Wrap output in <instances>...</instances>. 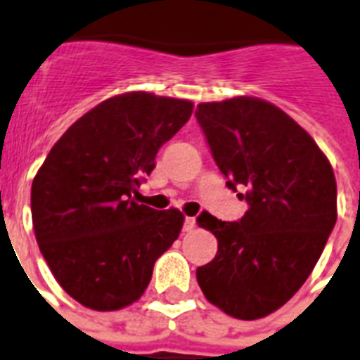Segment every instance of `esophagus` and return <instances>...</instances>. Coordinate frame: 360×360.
Returning a JSON list of instances; mask_svg holds the SVG:
<instances>
[{
	"instance_id": "34e87169",
	"label": "esophagus",
	"mask_w": 360,
	"mask_h": 360,
	"mask_svg": "<svg viewBox=\"0 0 360 360\" xmlns=\"http://www.w3.org/2000/svg\"><path fill=\"white\" fill-rule=\"evenodd\" d=\"M193 229H195V217H186V219H184V230H186V232H191Z\"/></svg>"
}]
</instances>
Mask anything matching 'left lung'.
Instances as JSON below:
<instances>
[{
  "instance_id": "obj_1",
  "label": "left lung",
  "mask_w": 360,
  "mask_h": 360,
  "mask_svg": "<svg viewBox=\"0 0 360 360\" xmlns=\"http://www.w3.org/2000/svg\"><path fill=\"white\" fill-rule=\"evenodd\" d=\"M197 122L226 186L249 210L226 223L197 217L217 238V255L197 267L210 303L240 320L283 307L321 257L336 223L330 163L294 119L257 98L198 103Z\"/></svg>"
}]
</instances>
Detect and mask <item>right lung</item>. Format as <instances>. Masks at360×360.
Segmentation results:
<instances>
[{"label": "right lung", "instance_id": "obj_1", "mask_svg": "<svg viewBox=\"0 0 360 360\" xmlns=\"http://www.w3.org/2000/svg\"><path fill=\"white\" fill-rule=\"evenodd\" d=\"M193 103L148 93L105 100L57 141L31 186L37 243L66 294L93 310L143 295L154 264L182 230L178 210L137 204L131 193Z\"/></svg>", "mask_w": 360, "mask_h": 360}]
</instances>
